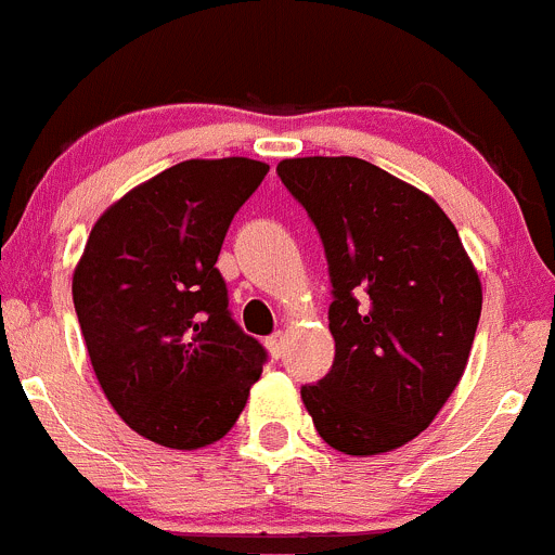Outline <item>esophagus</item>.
Listing matches in <instances>:
<instances>
[{
  "instance_id": "esophagus-1",
  "label": "esophagus",
  "mask_w": 555,
  "mask_h": 555,
  "mask_svg": "<svg viewBox=\"0 0 555 555\" xmlns=\"http://www.w3.org/2000/svg\"><path fill=\"white\" fill-rule=\"evenodd\" d=\"M267 348L269 353H272L274 360H281L283 351H286V335L283 332H274V335L267 337Z\"/></svg>"
}]
</instances>
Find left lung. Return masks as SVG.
Instances as JSON below:
<instances>
[{
    "instance_id": "left-lung-1",
    "label": "left lung",
    "mask_w": 555,
    "mask_h": 555,
    "mask_svg": "<svg viewBox=\"0 0 555 555\" xmlns=\"http://www.w3.org/2000/svg\"><path fill=\"white\" fill-rule=\"evenodd\" d=\"M278 177L330 267L335 362L305 384L321 439L378 455L420 436L466 371L482 286L430 195L360 157H294Z\"/></svg>"
}]
</instances>
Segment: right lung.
<instances>
[{"mask_svg":"<svg viewBox=\"0 0 555 555\" xmlns=\"http://www.w3.org/2000/svg\"><path fill=\"white\" fill-rule=\"evenodd\" d=\"M269 166L184 160L105 209L73 274L94 376L139 436L171 450L223 439L267 348L229 310L215 267L225 231Z\"/></svg>","mask_w":555,"mask_h":555,"instance_id":"right-lung-1","label":"right lung"}]
</instances>
